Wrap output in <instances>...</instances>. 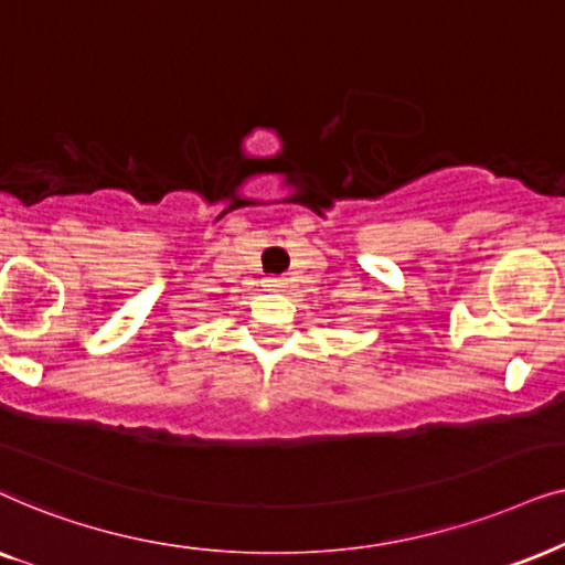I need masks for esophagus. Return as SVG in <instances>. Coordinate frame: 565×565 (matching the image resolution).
<instances>
[{
	"label": "esophagus",
	"mask_w": 565,
	"mask_h": 565,
	"mask_svg": "<svg viewBox=\"0 0 565 565\" xmlns=\"http://www.w3.org/2000/svg\"><path fill=\"white\" fill-rule=\"evenodd\" d=\"M263 287H266L268 291H284L287 289V281L278 276H270V278H266V284H263Z\"/></svg>",
	"instance_id": "esophagus-1"
}]
</instances>
